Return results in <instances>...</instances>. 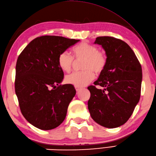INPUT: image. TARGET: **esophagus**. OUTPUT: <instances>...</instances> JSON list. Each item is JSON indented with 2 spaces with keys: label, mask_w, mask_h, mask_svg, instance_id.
Instances as JSON below:
<instances>
[{
  "label": "esophagus",
  "mask_w": 156,
  "mask_h": 156,
  "mask_svg": "<svg viewBox=\"0 0 156 156\" xmlns=\"http://www.w3.org/2000/svg\"><path fill=\"white\" fill-rule=\"evenodd\" d=\"M75 89H76V92H78V91H80V90H81V88H80L77 87H75Z\"/></svg>",
  "instance_id": "obj_1"
}]
</instances>
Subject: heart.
I'll list each match as a JSON object with an SVG mask.
<instances>
[{
    "label": "heart",
    "instance_id": "obj_1",
    "mask_svg": "<svg viewBox=\"0 0 156 156\" xmlns=\"http://www.w3.org/2000/svg\"><path fill=\"white\" fill-rule=\"evenodd\" d=\"M72 52L76 62H82L81 68L84 70L72 73L66 78V82L77 87H83L94 80L95 74H100L107 66L108 58L106 53L98 50L94 45L81 42L73 48ZM58 63L63 72L69 73L75 64L74 58L68 52L59 54Z\"/></svg>",
    "mask_w": 156,
    "mask_h": 156
}]
</instances>
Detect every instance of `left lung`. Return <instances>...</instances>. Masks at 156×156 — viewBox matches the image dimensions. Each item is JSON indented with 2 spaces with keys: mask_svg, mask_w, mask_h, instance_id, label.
Masks as SVG:
<instances>
[{
  "mask_svg": "<svg viewBox=\"0 0 156 156\" xmlns=\"http://www.w3.org/2000/svg\"><path fill=\"white\" fill-rule=\"evenodd\" d=\"M94 44L103 48L108 63L94 86L88 87L90 92L88 111L98 124L118 127L129 120L140 101L141 66L132 49L121 39L102 36L96 38Z\"/></svg>",
  "mask_w": 156,
  "mask_h": 156,
  "instance_id": "left-lung-1",
  "label": "left lung"
}]
</instances>
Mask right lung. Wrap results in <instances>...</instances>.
<instances>
[{"label":"right lung","instance_id":"right-lung-1","mask_svg":"<svg viewBox=\"0 0 156 156\" xmlns=\"http://www.w3.org/2000/svg\"><path fill=\"white\" fill-rule=\"evenodd\" d=\"M79 41L41 36L32 40L19 55L15 93L23 117L35 127L50 130L64 121L76 90L72 84H60L64 72L58 59L61 53Z\"/></svg>","mask_w":156,"mask_h":156}]
</instances>
